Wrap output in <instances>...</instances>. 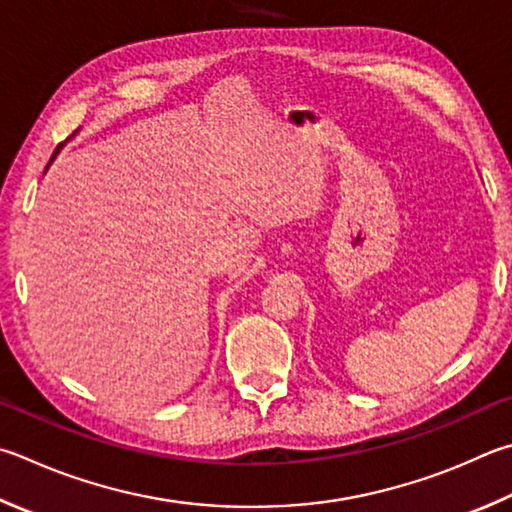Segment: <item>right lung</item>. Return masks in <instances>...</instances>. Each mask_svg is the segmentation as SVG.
I'll return each mask as SVG.
<instances>
[{"label": "right lung", "mask_w": 512, "mask_h": 512, "mask_svg": "<svg viewBox=\"0 0 512 512\" xmlns=\"http://www.w3.org/2000/svg\"><path fill=\"white\" fill-rule=\"evenodd\" d=\"M55 154H58V150H55V152H53V156H55ZM53 156H51V161H53Z\"/></svg>", "instance_id": "right-lung-1"}]
</instances>
